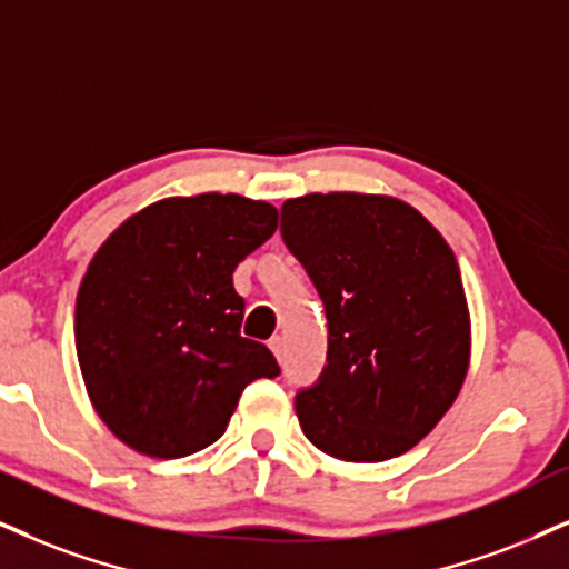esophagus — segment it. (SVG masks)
Here are the masks:
<instances>
[{
  "label": "esophagus",
  "instance_id": "34e87169",
  "mask_svg": "<svg viewBox=\"0 0 569 569\" xmlns=\"http://www.w3.org/2000/svg\"><path fill=\"white\" fill-rule=\"evenodd\" d=\"M269 348H271V353L277 356V361L282 363V350H284V340L279 338V335H277V338H271V340H269Z\"/></svg>",
  "mask_w": 569,
  "mask_h": 569
}]
</instances>
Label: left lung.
I'll return each mask as SVG.
<instances>
[{
  "label": "left lung",
  "mask_w": 569,
  "mask_h": 569,
  "mask_svg": "<svg viewBox=\"0 0 569 569\" xmlns=\"http://www.w3.org/2000/svg\"><path fill=\"white\" fill-rule=\"evenodd\" d=\"M282 237L327 308L329 363L298 392L306 438L340 461L401 456L451 409L472 319L451 244L390 194L284 200Z\"/></svg>",
  "instance_id": "1"
}]
</instances>
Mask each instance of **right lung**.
Here are the masks:
<instances>
[{
	"instance_id": "obj_1",
	"label": "right lung",
	"mask_w": 569,
	"mask_h": 569,
	"mask_svg": "<svg viewBox=\"0 0 569 569\" xmlns=\"http://www.w3.org/2000/svg\"><path fill=\"white\" fill-rule=\"evenodd\" d=\"M279 227L242 194L163 198L100 244L76 296V353L97 417L152 459L202 451L227 432L242 390L279 367L240 335L231 273Z\"/></svg>"
}]
</instances>
